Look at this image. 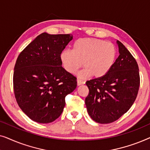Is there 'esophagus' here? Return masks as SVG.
Wrapping results in <instances>:
<instances>
[{"label":"esophagus","mask_w":150,"mask_h":150,"mask_svg":"<svg viewBox=\"0 0 150 150\" xmlns=\"http://www.w3.org/2000/svg\"><path fill=\"white\" fill-rule=\"evenodd\" d=\"M85 83V82L83 81H82V80L78 79H77V85H83V84Z\"/></svg>","instance_id":"1"}]
</instances>
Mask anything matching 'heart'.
Here are the masks:
<instances>
[{"mask_svg": "<svg viewBox=\"0 0 150 150\" xmlns=\"http://www.w3.org/2000/svg\"><path fill=\"white\" fill-rule=\"evenodd\" d=\"M117 50L110 42L96 38H81L72 45V51L65 50L60 59L63 67L67 72L73 74L83 66L85 69L78 74L79 77L96 78L105 76L113 66Z\"/></svg>", "mask_w": 150, "mask_h": 150, "instance_id": "heart-1", "label": "heart"}]
</instances>
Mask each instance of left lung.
Masks as SVG:
<instances>
[{
  "label": "left lung",
  "instance_id": "left-lung-1",
  "mask_svg": "<svg viewBox=\"0 0 150 150\" xmlns=\"http://www.w3.org/2000/svg\"><path fill=\"white\" fill-rule=\"evenodd\" d=\"M120 55L104 76L86 82L89 94L85 98L88 114L100 124L117 120L136 100L140 86L139 66L127 48L117 41Z\"/></svg>",
  "mask_w": 150,
  "mask_h": 150
}]
</instances>
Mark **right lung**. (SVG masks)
<instances>
[{"instance_id":"right-lung-1","label":"right lung","mask_w":150,"mask_h":150,"mask_svg":"<svg viewBox=\"0 0 150 150\" xmlns=\"http://www.w3.org/2000/svg\"><path fill=\"white\" fill-rule=\"evenodd\" d=\"M71 34L43 33L18 56L13 91L22 111L34 122L48 124L62 113L65 96L76 89V78L61 66L60 56L72 40Z\"/></svg>"}]
</instances>
